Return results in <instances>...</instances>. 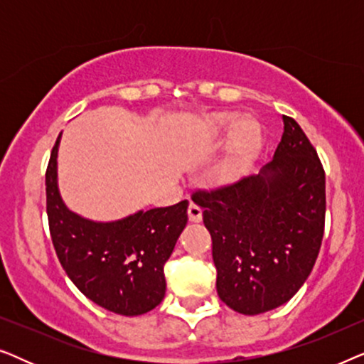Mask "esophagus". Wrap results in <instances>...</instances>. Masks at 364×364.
Masks as SVG:
<instances>
[{"label": "esophagus", "mask_w": 364, "mask_h": 364, "mask_svg": "<svg viewBox=\"0 0 364 364\" xmlns=\"http://www.w3.org/2000/svg\"><path fill=\"white\" fill-rule=\"evenodd\" d=\"M187 213H188V220L193 222V223H197V222L202 220V208L198 207L197 203L191 202V205H188Z\"/></svg>", "instance_id": "1"}]
</instances>
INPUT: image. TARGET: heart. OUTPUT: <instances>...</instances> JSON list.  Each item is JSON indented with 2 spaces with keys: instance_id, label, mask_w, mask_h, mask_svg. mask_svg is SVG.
<instances>
[{
  "instance_id": "heart-1",
  "label": "heart",
  "mask_w": 364,
  "mask_h": 364,
  "mask_svg": "<svg viewBox=\"0 0 364 364\" xmlns=\"http://www.w3.org/2000/svg\"><path fill=\"white\" fill-rule=\"evenodd\" d=\"M232 123L233 114L218 112L213 114L203 126V134L207 137H220L232 127L225 157L218 167V177L223 182L237 181L247 172L262 142V127L253 117L238 119L233 127Z\"/></svg>"
}]
</instances>
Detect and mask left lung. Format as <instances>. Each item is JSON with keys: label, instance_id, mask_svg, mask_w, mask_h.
I'll list each match as a JSON object with an SVG mask.
<instances>
[{"label": "left lung", "instance_id": "8db88e82", "mask_svg": "<svg viewBox=\"0 0 364 364\" xmlns=\"http://www.w3.org/2000/svg\"><path fill=\"white\" fill-rule=\"evenodd\" d=\"M275 156L258 176L193 192L212 237L217 293L233 311L283 305L313 270L325 232V171L310 139L283 116Z\"/></svg>", "mask_w": 364, "mask_h": 364}]
</instances>
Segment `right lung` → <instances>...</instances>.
Here are the masks:
<instances>
[{
	"label": "right lung",
	"mask_w": 364,
	"mask_h": 364,
	"mask_svg": "<svg viewBox=\"0 0 364 364\" xmlns=\"http://www.w3.org/2000/svg\"><path fill=\"white\" fill-rule=\"evenodd\" d=\"M46 168L49 233L64 272L82 295L124 316L156 308L166 295L164 265L187 225L188 202L92 222L64 205L58 191V146Z\"/></svg>",
	"instance_id": "right-lung-1"
}]
</instances>
